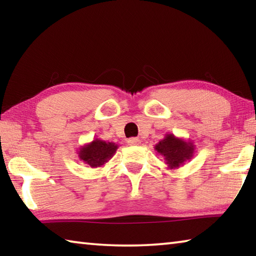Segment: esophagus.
Returning a JSON list of instances; mask_svg holds the SVG:
<instances>
[{"label":"esophagus","mask_w":256,"mask_h":256,"mask_svg":"<svg viewBox=\"0 0 256 256\" xmlns=\"http://www.w3.org/2000/svg\"><path fill=\"white\" fill-rule=\"evenodd\" d=\"M140 138H128V144H131V146H138V144H140Z\"/></svg>","instance_id":"1"}]
</instances>
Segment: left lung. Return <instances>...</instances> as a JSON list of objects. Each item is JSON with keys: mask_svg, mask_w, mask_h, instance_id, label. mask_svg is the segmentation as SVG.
<instances>
[{"mask_svg": "<svg viewBox=\"0 0 256 256\" xmlns=\"http://www.w3.org/2000/svg\"><path fill=\"white\" fill-rule=\"evenodd\" d=\"M156 150L162 154L170 168L180 167L186 160L193 156L194 148L192 144L176 138L172 134L168 136L156 146Z\"/></svg>", "mask_w": 256, "mask_h": 256, "instance_id": "1", "label": "left lung"}]
</instances>
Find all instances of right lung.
<instances>
[{
    "instance_id": "right-lung-1",
    "label": "right lung",
    "mask_w": 256,
    "mask_h": 256,
    "mask_svg": "<svg viewBox=\"0 0 256 256\" xmlns=\"http://www.w3.org/2000/svg\"><path fill=\"white\" fill-rule=\"evenodd\" d=\"M118 146L110 142L94 140L80 150L79 157L90 167H99L115 154Z\"/></svg>"
}]
</instances>
